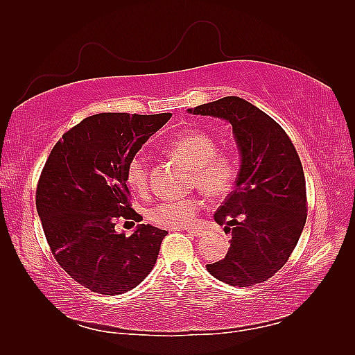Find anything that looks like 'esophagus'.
<instances>
[{"instance_id": "esophagus-1", "label": "esophagus", "mask_w": 355, "mask_h": 355, "mask_svg": "<svg viewBox=\"0 0 355 355\" xmlns=\"http://www.w3.org/2000/svg\"><path fill=\"white\" fill-rule=\"evenodd\" d=\"M187 232L196 235V237H202V235H204V231L200 230V228H189V230H187Z\"/></svg>"}]
</instances>
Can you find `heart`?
Returning a JSON list of instances; mask_svg holds the SVG:
<instances>
[{
  "label": "heart",
  "mask_w": 355,
  "mask_h": 355,
  "mask_svg": "<svg viewBox=\"0 0 355 355\" xmlns=\"http://www.w3.org/2000/svg\"><path fill=\"white\" fill-rule=\"evenodd\" d=\"M168 153L191 168L192 185L204 194L220 198L228 196L237 179V161L234 155L218 151L216 139L201 130H191L176 137L168 145ZM127 185L137 194L148 189V163L142 154L128 161ZM202 207L197 197L163 200L146 211L148 220L161 228H184L196 222Z\"/></svg>",
  "instance_id": "b5f03b06"
}]
</instances>
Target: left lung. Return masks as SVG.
<instances>
[{"mask_svg": "<svg viewBox=\"0 0 355 355\" xmlns=\"http://www.w3.org/2000/svg\"><path fill=\"white\" fill-rule=\"evenodd\" d=\"M188 112L227 120L241 154L235 188L214 213L231 232L230 250L207 271L230 286L266 282L295 250L306 222V187L299 155L283 127L237 96Z\"/></svg>", "mask_w": 355, "mask_h": 355, "instance_id": "obj_1", "label": "left lung"}]
</instances>
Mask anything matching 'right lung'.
<instances>
[{
  "instance_id": "1",
  "label": "right lung",
  "mask_w": 355,
  "mask_h": 355,
  "mask_svg": "<svg viewBox=\"0 0 355 355\" xmlns=\"http://www.w3.org/2000/svg\"><path fill=\"white\" fill-rule=\"evenodd\" d=\"M171 114L103 112L84 118L51 149L37 185V211L56 262L101 295H121L153 271L167 231L139 225L125 237L118 219L141 222L125 170Z\"/></svg>"
}]
</instances>
